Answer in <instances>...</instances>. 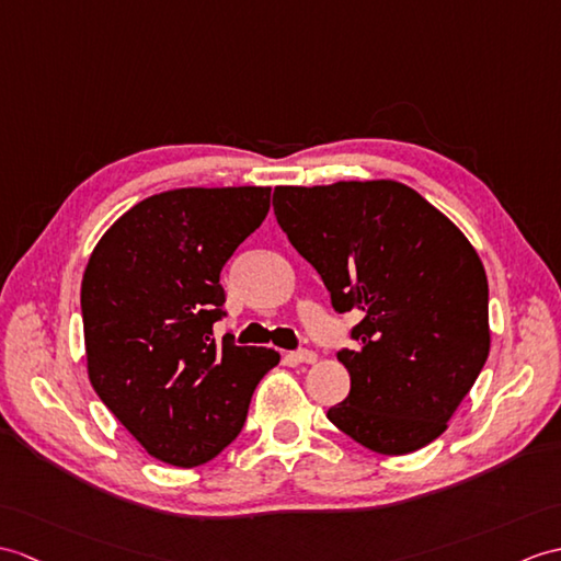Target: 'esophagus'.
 <instances>
[{
    "mask_svg": "<svg viewBox=\"0 0 561 561\" xmlns=\"http://www.w3.org/2000/svg\"><path fill=\"white\" fill-rule=\"evenodd\" d=\"M286 360H289L291 366H301V363H316L318 354L310 348H301V351H291V354H286Z\"/></svg>",
    "mask_w": 561,
    "mask_h": 561,
    "instance_id": "34e87169",
    "label": "esophagus"
}]
</instances>
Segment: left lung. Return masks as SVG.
I'll return each mask as SVG.
<instances>
[{"mask_svg":"<svg viewBox=\"0 0 561 561\" xmlns=\"http://www.w3.org/2000/svg\"><path fill=\"white\" fill-rule=\"evenodd\" d=\"M272 207L334 310L363 316L358 348L336 354L351 392L328 419L387 457L430 445L490 354L488 277L471 241L392 179L277 186Z\"/></svg>","mask_w":561,"mask_h":561,"instance_id":"8db88e82","label":"left lung"}]
</instances>
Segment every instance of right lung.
Instances as JSON below:
<instances>
[{"mask_svg":"<svg viewBox=\"0 0 561 561\" xmlns=\"http://www.w3.org/2000/svg\"><path fill=\"white\" fill-rule=\"evenodd\" d=\"M267 186L174 188L102 233L81 284L90 385L150 457L215 459L241 433L253 389L279 363L263 346L215 342L219 272L263 225Z\"/></svg>","mask_w":561,"mask_h":561,"instance_id":"obj_1","label":"right lung"}]
</instances>
